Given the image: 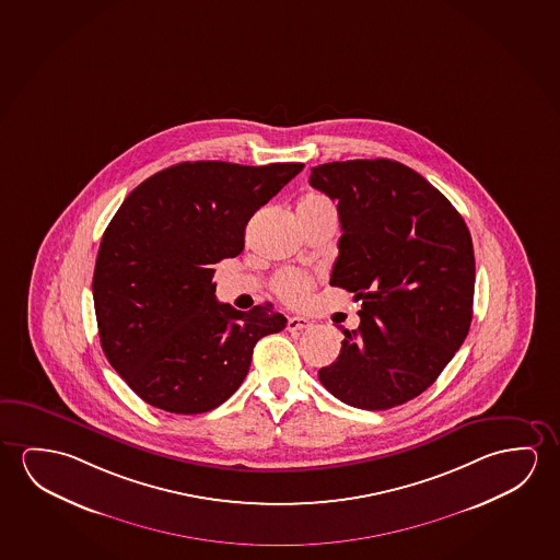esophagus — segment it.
<instances>
[{
	"mask_svg": "<svg viewBox=\"0 0 560 560\" xmlns=\"http://www.w3.org/2000/svg\"><path fill=\"white\" fill-rule=\"evenodd\" d=\"M311 326V319L302 318V316H293V318L287 319V329H289V331H302V329H306V327Z\"/></svg>",
	"mask_w": 560,
	"mask_h": 560,
	"instance_id": "obj_1",
	"label": "esophagus"
}]
</instances>
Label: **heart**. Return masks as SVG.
Masks as SVG:
<instances>
[{
	"instance_id": "b5f03b06",
	"label": "heart",
	"mask_w": 560,
	"mask_h": 560,
	"mask_svg": "<svg viewBox=\"0 0 560 560\" xmlns=\"http://www.w3.org/2000/svg\"><path fill=\"white\" fill-rule=\"evenodd\" d=\"M314 207L331 206L324 196L308 194L306 198L302 199L299 209H314ZM312 287H314V279L301 269H283L273 279V289H276L277 296L287 304H293V306H301V304L308 301Z\"/></svg>"
}]
</instances>
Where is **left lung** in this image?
Listing matches in <instances>:
<instances>
[{"mask_svg": "<svg viewBox=\"0 0 560 560\" xmlns=\"http://www.w3.org/2000/svg\"><path fill=\"white\" fill-rule=\"evenodd\" d=\"M311 186L337 201L341 221L329 283L362 302L361 326L341 329L319 382L343 404L392 409L432 386L467 337L471 234L431 182L397 161L319 164Z\"/></svg>", "mask_w": 560, "mask_h": 560, "instance_id": "8db88e82", "label": "left lung"}]
</instances>
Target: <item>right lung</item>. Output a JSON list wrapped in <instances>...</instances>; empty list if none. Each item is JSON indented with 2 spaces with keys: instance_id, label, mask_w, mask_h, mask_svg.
I'll return each mask as SVG.
<instances>
[{
  "instance_id": "add662e5",
  "label": "right lung",
  "mask_w": 560,
  "mask_h": 560,
  "mask_svg": "<svg viewBox=\"0 0 560 560\" xmlns=\"http://www.w3.org/2000/svg\"><path fill=\"white\" fill-rule=\"evenodd\" d=\"M302 168L174 164L124 199L101 241L93 299L104 354L143 401L215 409L241 387L259 339L283 329L271 304L217 302L213 266L241 254L252 215Z\"/></svg>"
}]
</instances>
